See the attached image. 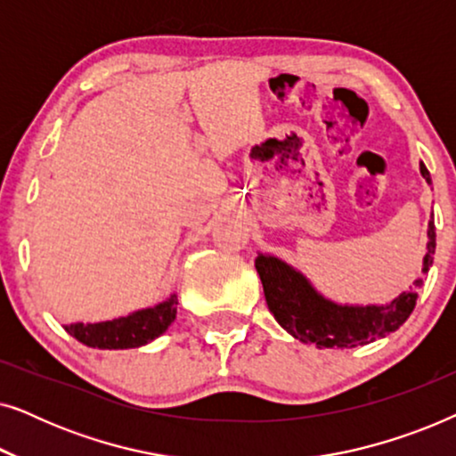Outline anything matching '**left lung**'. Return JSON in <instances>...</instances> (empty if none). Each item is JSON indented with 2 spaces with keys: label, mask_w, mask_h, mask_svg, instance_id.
<instances>
[{
  "label": "left lung",
  "mask_w": 456,
  "mask_h": 456,
  "mask_svg": "<svg viewBox=\"0 0 456 456\" xmlns=\"http://www.w3.org/2000/svg\"><path fill=\"white\" fill-rule=\"evenodd\" d=\"M421 176L432 184L428 167L419 164ZM428 251L423 257L421 273L426 276L434 264L436 253V226L434 214L428 224ZM267 307L276 322L292 338L315 345L317 348H354L384 338L407 322L415 309L417 290L421 289L423 276L413 282V289L398 295L386 305H348L326 298L309 278L297 267L286 264L273 255L259 253L255 259Z\"/></svg>",
  "instance_id": "obj_1"
}]
</instances>
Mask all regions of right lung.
<instances>
[{
  "label": "right lung",
  "mask_w": 456,
  "mask_h": 456,
  "mask_svg": "<svg viewBox=\"0 0 456 456\" xmlns=\"http://www.w3.org/2000/svg\"><path fill=\"white\" fill-rule=\"evenodd\" d=\"M176 305L178 297L172 292L164 301L153 305V307L133 311V314L116 317V320L97 322V323H70L64 330L74 336L78 342L91 348H139L147 342H151L170 328V323L176 320Z\"/></svg>",
  "instance_id": "1"
}]
</instances>
